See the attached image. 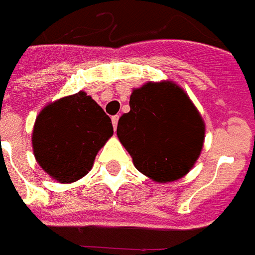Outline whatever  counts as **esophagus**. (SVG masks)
Wrapping results in <instances>:
<instances>
[{
  "label": "esophagus",
  "mask_w": 255,
  "mask_h": 255,
  "mask_svg": "<svg viewBox=\"0 0 255 255\" xmlns=\"http://www.w3.org/2000/svg\"><path fill=\"white\" fill-rule=\"evenodd\" d=\"M112 123H113V128H115V129H116L117 128V123H119V116H113L112 117Z\"/></svg>",
  "instance_id": "1"
}]
</instances>
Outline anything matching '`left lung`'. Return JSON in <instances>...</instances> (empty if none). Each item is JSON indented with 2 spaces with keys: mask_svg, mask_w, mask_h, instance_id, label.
<instances>
[{
  "mask_svg": "<svg viewBox=\"0 0 255 255\" xmlns=\"http://www.w3.org/2000/svg\"><path fill=\"white\" fill-rule=\"evenodd\" d=\"M117 136L139 172L160 183L184 176L202 150L205 124L197 108L171 82L133 90Z\"/></svg>",
  "mask_w": 255,
  "mask_h": 255,
  "instance_id": "8db88e82",
  "label": "left lung"
}]
</instances>
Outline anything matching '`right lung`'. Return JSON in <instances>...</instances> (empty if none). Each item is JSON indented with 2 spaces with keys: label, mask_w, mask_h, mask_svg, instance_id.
<instances>
[{
  "label": "right lung",
  "mask_w": 255,
  "mask_h": 255,
  "mask_svg": "<svg viewBox=\"0 0 255 255\" xmlns=\"http://www.w3.org/2000/svg\"><path fill=\"white\" fill-rule=\"evenodd\" d=\"M112 135L111 117L91 97L79 91L39 113L32 147L43 171L58 182L72 183L89 173L98 150Z\"/></svg>",
  "instance_id": "right-lung-1"
}]
</instances>
